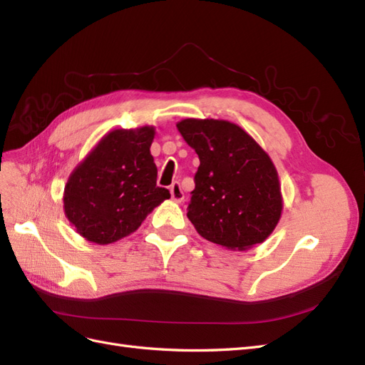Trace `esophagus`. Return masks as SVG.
Here are the masks:
<instances>
[{"mask_svg": "<svg viewBox=\"0 0 365 365\" xmlns=\"http://www.w3.org/2000/svg\"><path fill=\"white\" fill-rule=\"evenodd\" d=\"M170 196L175 202H181L184 200V192L181 189L180 182H173L170 185Z\"/></svg>", "mask_w": 365, "mask_h": 365, "instance_id": "esophagus-1", "label": "esophagus"}]
</instances>
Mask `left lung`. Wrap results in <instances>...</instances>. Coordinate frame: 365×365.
I'll return each mask as SVG.
<instances>
[{"instance_id": "obj_1", "label": "left lung", "mask_w": 365, "mask_h": 365, "mask_svg": "<svg viewBox=\"0 0 365 365\" xmlns=\"http://www.w3.org/2000/svg\"><path fill=\"white\" fill-rule=\"evenodd\" d=\"M176 128L201 163L187 207L197 233L231 251L267 240L283 210L279 173L268 153L227 120L184 118Z\"/></svg>"}]
</instances>
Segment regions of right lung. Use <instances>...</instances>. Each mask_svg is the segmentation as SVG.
<instances>
[{
	"label": "right lung",
	"mask_w": 365,
	"mask_h": 365,
	"mask_svg": "<svg viewBox=\"0 0 365 365\" xmlns=\"http://www.w3.org/2000/svg\"><path fill=\"white\" fill-rule=\"evenodd\" d=\"M155 128L114 129L77 164L63 190V212L83 239L108 245L129 236L169 200L150 155Z\"/></svg>",
	"instance_id": "right-lung-1"
}]
</instances>
